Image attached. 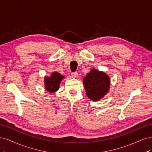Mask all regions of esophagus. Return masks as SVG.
<instances>
[{"label":"esophagus","mask_w":152,"mask_h":152,"mask_svg":"<svg viewBox=\"0 0 152 152\" xmlns=\"http://www.w3.org/2000/svg\"><path fill=\"white\" fill-rule=\"evenodd\" d=\"M71 76L72 77H76L77 76V72H72L71 73Z\"/></svg>","instance_id":"34e87169"}]
</instances>
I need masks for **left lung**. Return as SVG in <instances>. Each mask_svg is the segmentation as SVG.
<instances>
[{"label":"left lung","mask_w":152,"mask_h":152,"mask_svg":"<svg viewBox=\"0 0 152 152\" xmlns=\"http://www.w3.org/2000/svg\"><path fill=\"white\" fill-rule=\"evenodd\" d=\"M83 85L88 97L97 101L109 90L110 79L105 72L93 69L83 79Z\"/></svg>","instance_id":"1"}]
</instances>
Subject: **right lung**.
Returning <instances> with one entry per match:
<instances>
[{"mask_svg":"<svg viewBox=\"0 0 152 152\" xmlns=\"http://www.w3.org/2000/svg\"><path fill=\"white\" fill-rule=\"evenodd\" d=\"M64 77L58 72L52 73L50 77H45V89L49 92H55L59 88L60 82Z\"/></svg>","mask_w":152,"mask_h":152,"instance_id":"right-lung-1","label":"right lung"}]
</instances>
